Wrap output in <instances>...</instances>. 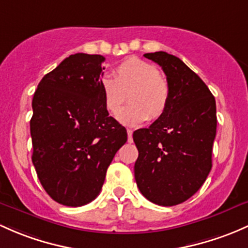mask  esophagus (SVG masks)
<instances>
[{
	"instance_id": "esophagus-1",
	"label": "esophagus",
	"mask_w": 248,
	"mask_h": 248,
	"mask_svg": "<svg viewBox=\"0 0 248 248\" xmlns=\"http://www.w3.org/2000/svg\"><path fill=\"white\" fill-rule=\"evenodd\" d=\"M127 134H128V142H133V131L132 129H127Z\"/></svg>"
}]
</instances>
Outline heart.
<instances>
[{"mask_svg":"<svg viewBox=\"0 0 248 248\" xmlns=\"http://www.w3.org/2000/svg\"><path fill=\"white\" fill-rule=\"evenodd\" d=\"M106 109L115 115L128 95L129 106L122 109L117 120L127 126H139L147 119L157 120L170 102V85L159 69L142 59H126L117 65L114 77L106 75L100 83Z\"/></svg>","mask_w":248,"mask_h":248,"instance_id":"1","label":"heart"}]
</instances>
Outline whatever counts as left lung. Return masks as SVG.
<instances>
[{
  "mask_svg": "<svg viewBox=\"0 0 248 248\" xmlns=\"http://www.w3.org/2000/svg\"><path fill=\"white\" fill-rule=\"evenodd\" d=\"M144 56L166 75L170 102L148 128L133 133L139 151L134 176L146 199L171 207L196 194L212 170L216 103L205 83L179 58L163 51Z\"/></svg>",
  "mask_w": 248,
  "mask_h": 248,
  "instance_id": "left-lung-1",
  "label": "left lung"
}]
</instances>
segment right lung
Returning <instances> with one entry per match:
<instances>
[{
    "label": "right lung",
    "mask_w": 248,
    "mask_h": 248,
    "mask_svg": "<svg viewBox=\"0 0 248 248\" xmlns=\"http://www.w3.org/2000/svg\"><path fill=\"white\" fill-rule=\"evenodd\" d=\"M104 57L76 53L43 77L33 96L32 161L52 200L80 207L97 197L127 131L104 106Z\"/></svg>",
    "instance_id": "obj_1"
}]
</instances>
